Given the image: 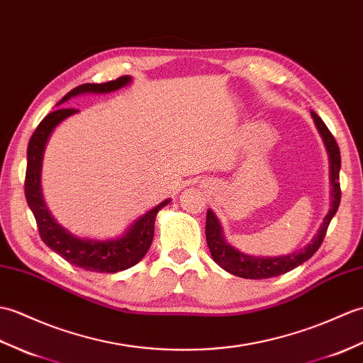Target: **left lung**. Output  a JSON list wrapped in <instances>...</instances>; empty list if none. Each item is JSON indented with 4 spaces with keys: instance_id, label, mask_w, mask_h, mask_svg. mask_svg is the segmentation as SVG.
Returning <instances> with one entry per match:
<instances>
[{
    "instance_id": "left-lung-1",
    "label": "left lung",
    "mask_w": 363,
    "mask_h": 363,
    "mask_svg": "<svg viewBox=\"0 0 363 363\" xmlns=\"http://www.w3.org/2000/svg\"><path fill=\"white\" fill-rule=\"evenodd\" d=\"M311 115L313 118V123H315L318 128L321 138H323V143L329 154V164H331L333 202H331V208H329V213L326 214L325 220L321 223L315 238L312 239V242L308 247H304L303 250H300V252L286 255V256L259 257V256H250V255L240 253L239 250L233 248L230 244H227V240L223 238L220 222L217 220V217L211 209H208L206 230H205L208 248L209 252H211L214 262L217 265H220L223 270L230 272L231 275L247 278V279H264V278L279 277L283 275V273L291 272L295 267H298V265H301L303 262L308 261L309 257H312L313 253L320 248L321 242H323L329 223H331L333 217L340 205V197H342L340 182H339L340 149L337 146L335 138L333 136V133L329 132V128L326 127L323 121H321V118L317 113H313V111H311Z\"/></svg>"
}]
</instances>
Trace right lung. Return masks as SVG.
<instances>
[{
    "instance_id": "add662e5",
    "label": "right lung",
    "mask_w": 363,
    "mask_h": 363,
    "mask_svg": "<svg viewBox=\"0 0 363 363\" xmlns=\"http://www.w3.org/2000/svg\"><path fill=\"white\" fill-rule=\"evenodd\" d=\"M130 76L118 77L106 84H84L71 90L57 106L85 93H110L130 84ZM76 108L60 107L45 116L38 124L35 132L32 133L28 146V167L26 180H24V196H26L28 205L32 214L35 217L40 238L43 242L60 255L63 259L84 270L98 272V273H116L121 270L130 269L138 264L154 239L155 231V217L161 208H164L171 199L164 200L150 211L138 217L128 230L121 238L108 240H93L85 238H76L54 220L50 209L46 208L40 177H42V163L46 143L50 140L52 130L63 119L77 113Z\"/></svg>"
}]
</instances>
